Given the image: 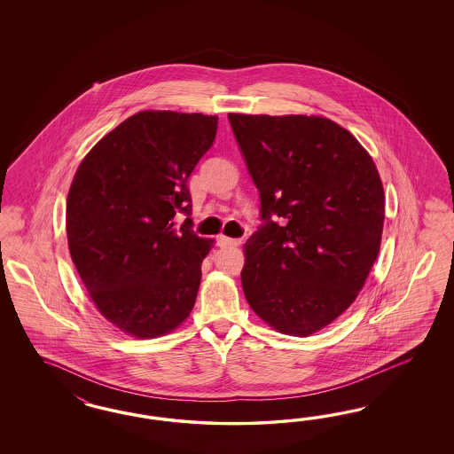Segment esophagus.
<instances>
[{"label":"esophagus","instance_id":"esophagus-1","mask_svg":"<svg viewBox=\"0 0 454 454\" xmlns=\"http://www.w3.org/2000/svg\"><path fill=\"white\" fill-rule=\"evenodd\" d=\"M243 243V239H234V238H228V236H220L218 238V245L221 247H239Z\"/></svg>","mask_w":454,"mask_h":454}]
</instances>
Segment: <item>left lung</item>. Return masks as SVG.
Returning a JSON list of instances; mask_svg holds the SVG:
<instances>
[{"label":"left lung","instance_id":"8db88e82","mask_svg":"<svg viewBox=\"0 0 454 454\" xmlns=\"http://www.w3.org/2000/svg\"><path fill=\"white\" fill-rule=\"evenodd\" d=\"M262 200L241 285L275 330L309 336L356 300L376 262L385 192L372 156L321 116L230 113Z\"/></svg>","mask_w":454,"mask_h":454}]
</instances>
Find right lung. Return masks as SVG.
Segmentation results:
<instances>
[{
  "mask_svg": "<svg viewBox=\"0 0 454 454\" xmlns=\"http://www.w3.org/2000/svg\"><path fill=\"white\" fill-rule=\"evenodd\" d=\"M216 129L218 116L141 111L101 137L73 178L71 260L99 313L131 336H161L192 313L213 239L192 230L188 178Z\"/></svg>",
  "mask_w": 454,
  "mask_h": 454,
  "instance_id": "add662e5",
  "label": "right lung"
}]
</instances>
